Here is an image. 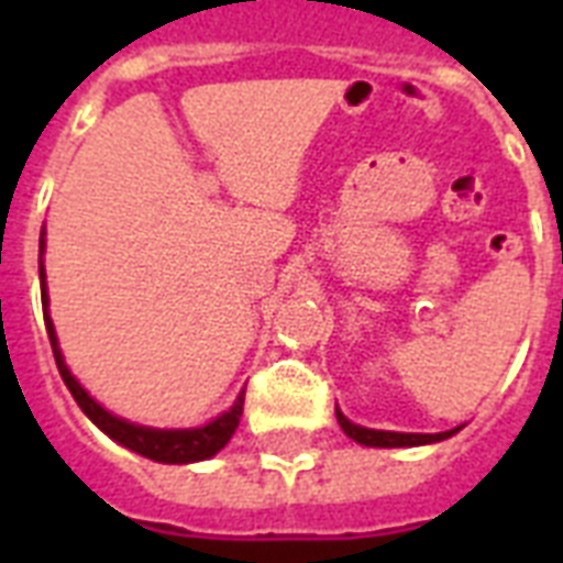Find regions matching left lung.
Here are the masks:
<instances>
[{
  "label": "left lung",
  "mask_w": 563,
  "mask_h": 563,
  "mask_svg": "<svg viewBox=\"0 0 563 563\" xmlns=\"http://www.w3.org/2000/svg\"><path fill=\"white\" fill-rule=\"evenodd\" d=\"M335 418H339V427L344 429V435L360 441L365 446H418V444H432V441H444L459 429H450V432H435V435H418V432H383V429H365L356 427L351 420L344 418L342 411L335 409Z\"/></svg>",
  "instance_id": "8db88e82"
}]
</instances>
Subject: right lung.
I'll return each instance as SVG.
<instances>
[{"instance_id": "1", "label": "right lung", "mask_w": 563, "mask_h": 563, "mask_svg": "<svg viewBox=\"0 0 563 563\" xmlns=\"http://www.w3.org/2000/svg\"><path fill=\"white\" fill-rule=\"evenodd\" d=\"M40 247H43V239H40ZM40 298L43 303H48L46 295V274H43V263H40ZM46 333L48 342H52V353H55L57 371L64 376L66 388L73 391L75 402L81 406L84 415L96 423V427L110 435L113 441H119L128 450L145 455V459H154V462L163 464H187V462H203L228 444L233 432L239 427V418H242V406H245V391L239 394L236 402L230 406V411H224L221 418H216L212 423L201 429H148V427H136V423H128L122 418H113L110 411H104L99 402L92 400L90 394L84 391L81 385L75 383V376L69 374V368L64 365V356L57 351V339H55V327H52V318L46 312Z\"/></svg>"}]
</instances>
